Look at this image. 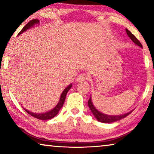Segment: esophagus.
I'll list each match as a JSON object with an SVG mask.
<instances>
[{
	"label": "esophagus",
	"instance_id": "esophagus-1",
	"mask_svg": "<svg viewBox=\"0 0 154 154\" xmlns=\"http://www.w3.org/2000/svg\"><path fill=\"white\" fill-rule=\"evenodd\" d=\"M87 79H88V76L86 75L85 74H81V75L77 76V79H76V81H77V82H82V81L87 80Z\"/></svg>",
	"mask_w": 154,
	"mask_h": 154
}]
</instances>
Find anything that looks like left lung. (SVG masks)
<instances>
[{"mask_svg":"<svg viewBox=\"0 0 154 154\" xmlns=\"http://www.w3.org/2000/svg\"><path fill=\"white\" fill-rule=\"evenodd\" d=\"M126 32L129 36V38L131 39L132 41L133 42V43H135V45H137L140 47L143 48L142 44L140 43V42L139 40L135 38V35L132 34L131 32L129 31L128 29H126ZM88 106H89L90 109H91V112L93 113V116H94L97 119H98V121H99V122H103V123L114 122H116V121H118V120H120V119H123V118L126 117L127 116H128L129 114H130V113H131L132 111H130V112L127 113V114H122V115H117V116L107 115V114H103V113L100 112L99 111H98L96 109H95L94 106H93V102H92L91 98H90V99H89V100H88Z\"/></svg>","mask_w":154,"mask_h":154,"instance_id":"8db88e82","label":"left lung"}]
</instances>
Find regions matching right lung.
<instances>
[{
	"label": "right lung",
	"instance_id": "add662e5",
	"mask_svg": "<svg viewBox=\"0 0 154 154\" xmlns=\"http://www.w3.org/2000/svg\"><path fill=\"white\" fill-rule=\"evenodd\" d=\"M39 22H39L38 19H32V20L29 21V22H28L27 24H26V25L24 26V27H23V29H22V30L19 32L18 35H21L22 33L24 32H25L26 29L31 28L32 26H34L35 24H38ZM72 85L70 84L69 85H68V87H66V88H65L64 91H63L62 93H61L59 103H57V105H56V106H55V108H54V109H52V110L48 111V112H45V113H42V114H36V113H33V112H31V111L26 110V109H24H24L28 113V114H29V115H31L32 116H33V117L36 118V119H38L47 120V119H52V118H54V116H56V115H57V114L59 113L60 109H61V107L63 106L67 93H68V91H69L70 88H72Z\"/></svg>",
	"mask_w": 154,
	"mask_h": 154
}]
</instances>
